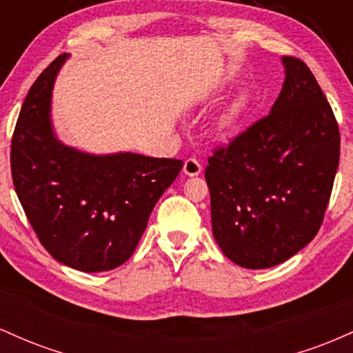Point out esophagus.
I'll return each instance as SVG.
<instances>
[{
    "label": "esophagus",
    "mask_w": 353,
    "mask_h": 353,
    "mask_svg": "<svg viewBox=\"0 0 353 353\" xmlns=\"http://www.w3.org/2000/svg\"><path fill=\"white\" fill-rule=\"evenodd\" d=\"M202 172V165L199 161L196 159H188L184 163V174L189 177H194V176H199Z\"/></svg>",
    "instance_id": "1"
}]
</instances>
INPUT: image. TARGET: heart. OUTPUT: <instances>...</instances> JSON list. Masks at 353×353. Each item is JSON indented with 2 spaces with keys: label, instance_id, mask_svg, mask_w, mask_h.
<instances>
[{
  "label": "heart",
  "instance_id": "obj_1",
  "mask_svg": "<svg viewBox=\"0 0 353 353\" xmlns=\"http://www.w3.org/2000/svg\"><path fill=\"white\" fill-rule=\"evenodd\" d=\"M245 101V96H239V98L234 101V104L230 106L229 111L222 116L221 121H219V129H221V131H225V129H229L230 125L236 123L237 117L241 116L242 111H244Z\"/></svg>",
  "mask_w": 353,
  "mask_h": 353
}]
</instances>
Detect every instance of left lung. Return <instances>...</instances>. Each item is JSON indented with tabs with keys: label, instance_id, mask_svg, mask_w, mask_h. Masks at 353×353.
<instances>
[{
	"label": "left lung",
	"instance_id": "1",
	"mask_svg": "<svg viewBox=\"0 0 353 353\" xmlns=\"http://www.w3.org/2000/svg\"><path fill=\"white\" fill-rule=\"evenodd\" d=\"M283 86L269 116L209 157L212 234L245 269H269L302 250L322 224L339 168L330 104L301 59L282 58Z\"/></svg>",
	"mask_w": 353,
	"mask_h": 353
}]
</instances>
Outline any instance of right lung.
I'll return each instance as SVG.
<instances>
[{
	"label": "right lung",
	"mask_w": 353,
	"mask_h": 353,
	"mask_svg": "<svg viewBox=\"0 0 353 353\" xmlns=\"http://www.w3.org/2000/svg\"><path fill=\"white\" fill-rule=\"evenodd\" d=\"M68 58L52 61L24 99L11 141V174L44 249L71 269L104 272L131 257L154 205L184 164L125 151L92 154L64 144L52 125L51 104Z\"/></svg>",
	"instance_id": "right-lung-1"
}]
</instances>
